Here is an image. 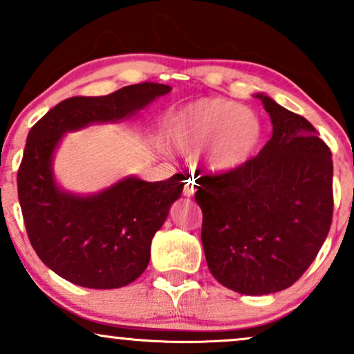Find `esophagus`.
I'll return each mask as SVG.
<instances>
[{
  "instance_id": "esophagus-1",
  "label": "esophagus",
  "mask_w": 354,
  "mask_h": 354,
  "mask_svg": "<svg viewBox=\"0 0 354 354\" xmlns=\"http://www.w3.org/2000/svg\"><path fill=\"white\" fill-rule=\"evenodd\" d=\"M194 191H196V186H194V181H191V180L186 181V185H185V196L191 198V196H193V194H194Z\"/></svg>"
}]
</instances>
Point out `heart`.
<instances>
[{"label":"heart","instance_id":"b5f03b06","mask_svg":"<svg viewBox=\"0 0 354 354\" xmlns=\"http://www.w3.org/2000/svg\"><path fill=\"white\" fill-rule=\"evenodd\" d=\"M168 136L178 153L191 156L205 148L211 171L231 173L253 158L263 126L253 109L223 98H200L169 116Z\"/></svg>","mask_w":354,"mask_h":354}]
</instances>
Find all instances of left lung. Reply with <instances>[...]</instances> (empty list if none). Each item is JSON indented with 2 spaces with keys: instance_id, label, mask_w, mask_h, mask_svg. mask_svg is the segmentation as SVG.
Here are the masks:
<instances>
[{
  "instance_id": "1",
  "label": "left lung",
  "mask_w": 354,
  "mask_h": 354,
  "mask_svg": "<svg viewBox=\"0 0 354 354\" xmlns=\"http://www.w3.org/2000/svg\"><path fill=\"white\" fill-rule=\"evenodd\" d=\"M273 136L236 171L203 174L194 200L211 274L241 295L290 288L315 261L333 219V160L306 118L256 95Z\"/></svg>"
}]
</instances>
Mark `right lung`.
<instances>
[{"instance_id": "obj_1", "label": "right lung", "mask_w": 354, "mask_h": 354, "mask_svg": "<svg viewBox=\"0 0 354 354\" xmlns=\"http://www.w3.org/2000/svg\"><path fill=\"white\" fill-rule=\"evenodd\" d=\"M171 91L168 84L124 86L106 96H73L30 129L18 169V198L39 259L66 281L93 290L133 283L149 263L151 239L183 193V174L148 183L128 176L89 196L59 189L53 154L66 131L115 123Z\"/></svg>"}]
</instances>
